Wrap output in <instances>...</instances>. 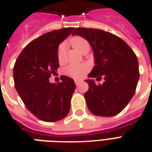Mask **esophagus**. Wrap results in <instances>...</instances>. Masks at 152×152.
I'll list each match as a JSON object with an SVG mask.
<instances>
[{
    "label": "esophagus",
    "instance_id": "esophagus-1",
    "mask_svg": "<svg viewBox=\"0 0 152 152\" xmlns=\"http://www.w3.org/2000/svg\"><path fill=\"white\" fill-rule=\"evenodd\" d=\"M83 81L80 80H75V84L76 85H79V84H80Z\"/></svg>",
    "mask_w": 152,
    "mask_h": 152
}]
</instances>
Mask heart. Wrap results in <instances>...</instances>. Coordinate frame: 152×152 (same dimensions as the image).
Here are the masks:
<instances>
[{
    "label": "heart",
    "mask_w": 152,
    "mask_h": 152,
    "mask_svg": "<svg viewBox=\"0 0 152 152\" xmlns=\"http://www.w3.org/2000/svg\"><path fill=\"white\" fill-rule=\"evenodd\" d=\"M71 45L79 52H81L84 46L88 45L86 40L82 37H74L71 40ZM58 60L61 63H63L66 58V45L62 43L60 45L57 51ZM88 66L85 64H69L64 68V72L66 75L73 77V78H80L87 73L88 71Z\"/></svg>",
    "instance_id": "1"
}]
</instances>
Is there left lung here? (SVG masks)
<instances>
[{
	"instance_id": "1",
	"label": "left lung",
	"mask_w": 152,
	"mask_h": 152,
	"mask_svg": "<svg viewBox=\"0 0 152 152\" xmlns=\"http://www.w3.org/2000/svg\"><path fill=\"white\" fill-rule=\"evenodd\" d=\"M80 36L91 45L95 66L88 74V90L84 98L92 114L109 117L119 114L130 102L140 78L135 53L117 36L104 30L76 28L72 33ZM104 77L103 85H96Z\"/></svg>"
}]
</instances>
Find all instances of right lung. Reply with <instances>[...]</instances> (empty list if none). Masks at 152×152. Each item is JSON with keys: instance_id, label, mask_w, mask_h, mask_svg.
<instances>
[{"instance_id": "1", "label": "right lung", "mask_w": 152, "mask_h": 152, "mask_svg": "<svg viewBox=\"0 0 152 152\" xmlns=\"http://www.w3.org/2000/svg\"><path fill=\"white\" fill-rule=\"evenodd\" d=\"M74 28L45 33L25 47L13 68L15 88L32 114L45 122H56L67 116L76 84L72 79L61 76V83L51 84V75L59 68V45Z\"/></svg>"}]
</instances>
